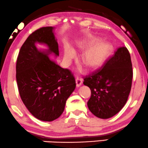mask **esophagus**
<instances>
[{"label":"esophagus","instance_id":"34e87169","mask_svg":"<svg viewBox=\"0 0 148 148\" xmlns=\"http://www.w3.org/2000/svg\"><path fill=\"white\" fill-rule=\"evenodd\" d=\"M76 86L79 87L81 84H82V80L80 78H77L76 79Z\"/></svg>","mask_w":148,"mask_h":148}]
</instances>
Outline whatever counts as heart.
I'll list each match as a JSON object with an SVG mask.
<instances>
[{
    "label": "heart",
    "mask_w": 148,
    "mask_h": 148,
    "mask_svg": "<svg viewBox=\"0 0 148 148\" xmlns=\"http://www.w3.org/2000/svg\"><path fill=\"white\" fill-rule=\"evenodd\" d=\"M100 42L99 38H90L86 42L82 43L81 45L82 49H86L92 45L95 46L90 47L82 56V62L84 65L88 68H95L99 67L105 62L111 52L112 47L109 43L106 42ZM74 52L72 49H66L64 54V59L66 62H69L74 57Z\"/></svg>",
    "instance_id": "obj_1"
}]
</instances>
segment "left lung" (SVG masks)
<instances>
[{
	"label": "left lung",
	"mask_w": 148,
	"mask_h": 148,
	"mask_svg": "<svg viewBox=\"0 0 148 148\" xmlns=\"http://www.w3.org/2000/svg\"><path fill=\"white\" fill-rule=\"evenodd\" d=\"M83 78L91 90L87 103L91 113L101 119L115 115L125 105L132 88L133 69L127 48H116L101 68Z\"/></svg>",
	"instance_id": "1"
}]
</instances>
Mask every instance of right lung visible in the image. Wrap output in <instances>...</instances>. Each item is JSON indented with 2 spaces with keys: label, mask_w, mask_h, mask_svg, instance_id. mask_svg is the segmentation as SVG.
I'll list each match as a JSON object with an SVG mask.
<instances>
[{
  "label": "right lung",
  "mask_w": 148,
  "mask_h": 148,
  "mask_svg": "<svg viewBox=\"0 0 148 148\" xmlns=\"http://www.w3.org/2000/svg\"><path fill=\"white\" fill-rule=\"evenodd\" d=\"M52 27L33 32L21 47L16 64V79L23 103L32 115L52 121L63 113L66 102L76 88L73 74L37 50L35 43H45L49 53L59 56Z\"/></svg>",
  "instance_id": "1"
}]
</instances>
